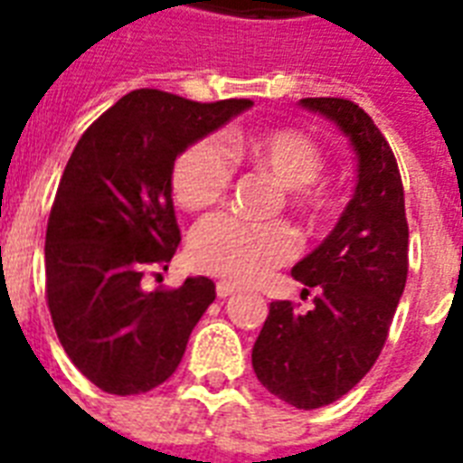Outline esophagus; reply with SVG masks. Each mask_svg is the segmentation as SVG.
<instances>
[{
    "label": "esophagus",
    "instance_id": "1",
    "mask_svg": "<svg viewBox=\"0 0 463 463\" xmlns=\"http://www.w3.org/2000/svg\"><path fill=\"white\" fill-rule=\"evenodd\" d=\"M232 293H238V286L235 283H228V281H218L216 283V296L218 298H228Z\"/></svg>",
    "mask_w": 463,
    "mask_h": 463
}]
</instances>
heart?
Instances as JSON below:
<instances>
[{
  "label": "heart",
  "mask_w": 463,
  "mask_h": 463,
  "mask_svg": "<svg viewBox=\"0 0 463 463\" xmlns=\"http://www.w3.org/2000/svg\"><path fill=\"white\" fill-rule=\"evenodd\" d=\"M250 163L286 187V203L305 218L324 216L331 206L326 189L315 184L324 156L315 141L296 129L203 137L189 144L173 165V194L182 209L203 211L228 194L235 163ZM298 240L286 223H250L218 213L196 225L189 238V261L199 271L238 283L260 281L290 261Z\"/></svg>",
  "instance_id": "1"
}]
</instances>
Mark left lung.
Masks as SVG:
<instances>
[{
  "mask_svg": "<svg viewBox=\"0 0 463 463\" xmlns=\"http://www.w3.org/2000/svg\"><path fill=\"white\" fill-rule=\"evenodd\" d=\"M300 105L348 137L358 177L334 231L290 271L315 290V307L271 303L252 367L271 394L312 411L348 394L380 358L409 274V223L399 165L373 118L344 98Z\"/></svg>",
  "mask_w": 463,
  "mask_h": 463,
  "instance_id": "8db88e82",
  "label": "left lung"
}]
</instances>
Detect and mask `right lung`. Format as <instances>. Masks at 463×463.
<instances>
[{
    "label": "right lung",
    "instance_id": "obj_1",
    "mask_svg": "<svg viewBox=\"0 0 463 463\" xmlns=\"http://www.w3.org/2000/svg\"><path fill=\"white\" fill-rule=\"evenodd\" d=\"M252 108L247 98L194 103L139 89L83 132L61 175L45 235L47 307L60 344L108 394H144L177 370L213 300L206 276L146 290L180 245L175 158Z\"/></svg>",
    "mask_w": 463,
    "mask_h": 463
}]
</instances>
